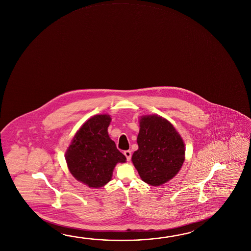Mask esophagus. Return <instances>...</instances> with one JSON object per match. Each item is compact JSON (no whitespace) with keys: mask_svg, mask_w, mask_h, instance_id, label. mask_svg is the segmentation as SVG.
Masks as SVG:
<instances>
[{"mask_svg":"<svg viewBox=\"0 0 251 251\" xmlns=\"http://www.w3.org/2000/svg\"><path fill=\"white\" fill-rule=\"evenodd\" d=\"M124 154V156H126L127 161L130 160V158H131V151H125Z\"/></svg>","mask_w":251,"mask_h":251,"instance_id":"34e87169","label":"esophagus"}]
</instances>
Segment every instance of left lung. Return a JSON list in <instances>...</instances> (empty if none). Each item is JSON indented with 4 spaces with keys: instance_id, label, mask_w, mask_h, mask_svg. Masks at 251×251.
Here are the masks:
<instances>
[{
    "instance_id": "1",
    "label": "left lung",
    "mask_w": 251,
    "mask_h": 251,
    "mask_svg": "<svg viewBox=\"0 0 251 251\" xmlns=\"http://www.w3.org/2000/svg\"><path fill=\"white\" fill-rule=\"evenodd\" d=\"M138 150L132 156L133 165L142 180L149 185H163L177 175L185 161V144L169 121L156 115L139 120Z\"/></svg>"
}]
</instances>
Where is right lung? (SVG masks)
I'll list each match as a JSON object with an SVG mask.
<instances>
[{"label":"right lung","instance_id":"right-lung-1","mask_svg":"<svg viewBox=\"0 0 251 251\" xmlns=\"http://www.w3.org/2000/svg\"><path fill=\"white\" fill-rule=\"evenodd\" d=\"M111 122L108 115H96L83 124L66 152L68 169L77 180L100 188L111 180L113 171L126 157L107 133Z\"/></svg>","mask_w":251,"mask_h":251}]
</instances>
